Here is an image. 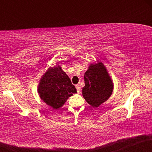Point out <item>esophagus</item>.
Listing matches in <instances>:
<instances>
[{"label":"esophagus","instance_id":"obj_1","mask_svg":"<svg viewBox=\"0 0 152 152\" xmlns=\"http://www.w3.org/2000/svg\"><path fill=\"white\" fill-rule=\"evenodd\" d=\"M76 90H77L78 93H80V90H81V87H80L79 85L76 84Z\"/></svg>","mask_w":152,"mask_h":152}]
</instances>
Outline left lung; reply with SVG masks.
<instances>
[{"label": "left lung", "instance_id": "obj_1", "mask_svg": "<svg viewBox=\"0 0 152 152\" xmlns=\"http://www.w3.org/2000/svg\"><path fill=\"white\" fill-rule=\"evenodd\" d=\"M83 78L85 86L82 88V95L89 105L97 108L109 99L114 83L102 62L91 64Z\"/></svg>", "mask_w": 152, "mask_h": 152}]
</instances>
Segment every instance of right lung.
Returning a JSON list of instances; mask_svg holds the SVG:
<instances>
[{"mask_svg":"<svg viewBox=\"0 0 152 152\" xmlns=\"http://www.w3.org/2000/svg\"><path fill=\"white\" fill-rule=\"evenodd\" d=\"M40 98L53 109H58L76 89L68 75L59 65L49 67L41 76L38 85Z\"/></svg>","mask_w":152,"mask_h":152,"instance_id":"right-lung-1","label":"right lung"}]
</instances>
